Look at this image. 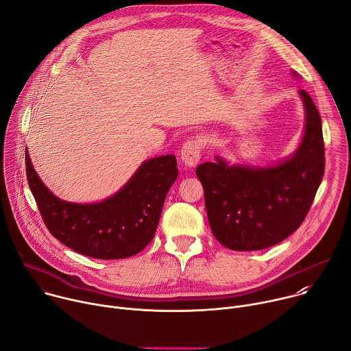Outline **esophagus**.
<instances>
[{"instance_id":"obj_1","label":"esophagus","mask_w":351,"mask_h":351,"mask_svg":"<svg viewBox=\"0 0 351 351\" xmlns=\"http://www.w3.org/2000/svg\"><path fill=\"white\" fill-rule=\"evenodd\" d=\"M202 153H203L202 141L197 138H191V140L184 141V144L182 145L180 160L186 167L193 168L197 165L199 158H202Z\"/></svg>"}]
</instances>
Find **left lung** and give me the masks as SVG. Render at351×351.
Listing matches in <instances>:
<instances>
[{"instance_id": "obj_1", "label": "left lung", "mask_w": 351, "mask_h": 351, "mask_svg": "<svg viewBox=\"0 0 351 351\" xmlns=\"http://www.w3.org/2000/svg\"><path fill=\"white\" fill-rule=\"evenodd\" d=\"M306 107L302 145L272 168L228 167L222 160L195 169L204 187L208 222L215 239L234 252H253L289 237L306 219L325 171L322 121L313 98Z\"/></svg>"}]
</instances>
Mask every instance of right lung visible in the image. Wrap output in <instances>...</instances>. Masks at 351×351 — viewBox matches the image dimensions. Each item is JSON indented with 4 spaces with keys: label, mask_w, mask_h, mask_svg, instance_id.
<instances>
[{
    "label": "right lung",
    "mask_w": 351,
    "mask_h": 351,
    "mask_svg": "<svg viewBox=\"0 0 351 351\" xmlns=\"http://www.w3.org/2000/svg\"><path fill=\"white\" fill-rule=\"evenodd\" d=\"M26 175L41 218L56 239L98 260L128 258L153 240L168 190L178 178L175 156L145 161L112 197L95 204L57 198L38 179L26 152Z\"/></svg>",
    "instance_id": "add662e5"
}]
</instances>
